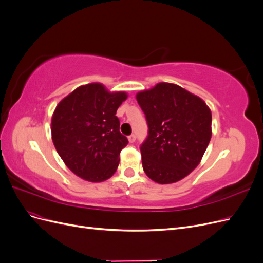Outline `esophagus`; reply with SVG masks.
Instances as JSON below:
<instances>
[{
	"label": "esophagus",
	"mask_w": 263,
	"mask_h": 263,
	"mask_svg": "<svg viewBox=\"0 0 263 263\" xmlns=\"http://www.w3.org/2000/svg\"><path fill=\"white\" fill-rule=\"evenodd\" d=\"M128 140H129V142H132V144H133V142H135V140H136V135L132 134L130 136H128Z\"/></svg>",
	"instance_id": "obj_1"
}]
</instances>
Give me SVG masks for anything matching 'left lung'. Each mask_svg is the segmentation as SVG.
I'll list each match as a JSON object with an SVG mask.
<instances>
[{"instance_id":"8db88e82","label":"left lung","mask_w":263,"mask_h":263,"mask_svg":"<svg viewBox=\"0 0 263 263\" xmlns=\"http://www.w3.org/2000/svg\"><path fill=\"white\" fill-rule=\"evenodd\" d=\"M148 136L140 145L142 168L160 184L192 172L212 137V113L196 95L172 83H158L137 94Z\"/></svg>"}]
</instances>
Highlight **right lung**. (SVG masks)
<instances>
[{
    "instance_id": "obj_1",
    "label": "right lung",
    "mask_w": 263,
    "mask_h": 263,
    "mask_svg": "<svg viewBox=\"0 0 263 263\" xmlns=\"http://www.w3.org/2000/svg\"><path fill=\"white\" fill-rule=\"evenodd\" d=\"M124 92L108 93L100 83L78 87L55 107L52 141L68 168L86 181L102 182L115 173L128 139L119 132L117 108Z\"/></svg>"
}]
</instances>
